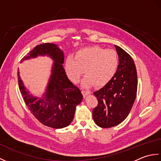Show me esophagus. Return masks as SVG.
<instances>
[{"mask_svg":"<svg viewBox=\"0 0 161 161\" xmlns=\"http://www.w3.org/2000/svg\"><path fill=\"white\" fill-rule=\"evenodd\" d=\"M81 92H82V94L84 97L87 96L88 95H90L91 94V92L89 91H86V90H82L81 91Z\"/></svg>","mask_w":161,"mask_h":161,"instance_id":"obj_1","label":"esophagus"}]
</instances>
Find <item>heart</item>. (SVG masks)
Masks as SVG:
<instances>
[{"label": "heart", "instance_id": "heart-1", "mask_svg": "<svg viewBox=\"0 0 161 161\" xmlns=\"http://www.w3.org/2000/svg\"><path fill=\"white\" fill-rule=\"evenodd\" d=\"M119 57L115 50L100 46L84 47L75 53V57L69 56L65 61V69L70 80L77 82L81 75L84 86L95 84L101 86L107 84L114 77L119 66Z\"/></svg>", "mask_w": 161, "mask_h": 161}]
</instances>
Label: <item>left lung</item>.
I'll return each instance as SVG.
<instances>
[{"mask_svg":"<svg viewBox=\"0 0 161 161\" xmlns=\"http://www.w3.org/2000/svg\"><path fill=\"white\" fill-rule=\"evenodd\" d=\"M115 47L119 57L117 72L104 86L93 93L98 101L93 110V120L102 128L117 126L124 121L137 93L138 77L134 61L120 47Z\"/></svg>","mask_w":161,"mask_h":161,"instance_id":"1","label":"left lung"}]
</instances>
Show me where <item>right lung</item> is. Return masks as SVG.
<instances>
[{"mask_svg":"<svg viewBox=\"0 0 161 161\" xmlns=\"http://www.w3.org/2000/svg\"><path fill=\"white\" fill-rule=\"evenodd\" d=\"M38 56H47L54 62L45 92L40 98L30 93L18 70L20 91L30 111L40 122L54 129L66 127L73 121L76 107L81 103L83 95L67 77L63 66L64 52L59 46L49 43L36 46L21 62Z\"/></svg>","mask_w":161,"mask_h":161,"instance_id":"obj_1","label":"right lung"}]
</instances>
